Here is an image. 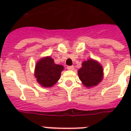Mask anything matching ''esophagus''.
<instances>
[{"mask_svg":"<svg viewBox=\"0 0 131 131\" xmlns=\"http://www.w3.org/2000/svg\"><path fill=\"white\" fill-rule=\"evenodd\" d=\"M67 69L69 70H74V66H69V67H67Z\"/></svg>","mask_w":131,"mask_h":131,"instance_id":"obj_1","label":"esophagus"}]
</instances>
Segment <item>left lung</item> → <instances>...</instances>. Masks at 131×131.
I'll use <instances>...</instances> for the list:
<instances>
[{"label":"left lung","instance_id":"left-lung-1","mask_svg":"<svg viewBox=\"0 0 131 131\" xmlns=\"http://www.w3.org/2000/svg\"><path fill=\"white\" fill-rule=\"evenodd\" d=\"M78 74L80 80L87 88L95 86L103 79V69L95 60H90L82 63V67L79 69Z\"/></svg>","mask_w":131,"mask_h":131}]
</instances>
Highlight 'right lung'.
<instances>
[{"instance_id":"add662e5","label":"right lung","mask_w":131,"mask_h":131,"mask_svg":"<svg viewBox=\"0 0 131 131\" xmlns=\"http://www.w3.org/2000/svg\"><path fill=\"white\" fill-rule=\"evenodd\" d=\"M64 67L56 64L50 57H45L37 62L34 76L38 83L43 87H52L60 79Z\"/></svg>"}]
</instances>
